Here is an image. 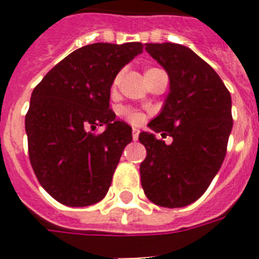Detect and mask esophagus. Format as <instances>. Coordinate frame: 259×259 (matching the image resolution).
<instances>
[{"label":"esophagus","instance_id":"esophagus-1","mask_svg":"<svg viewBox=\"0 0 259 259\" xmlns=\"http://www.w3.org/2000/svg\"><path fill=\"white\" fill-rule=\"evenodd\" d=\"M138 136H140V130H138L137 127H134V129H133V140H134V141H137Z\"/></svg>","mask_w":259,"mask_h":259}]
</instances>
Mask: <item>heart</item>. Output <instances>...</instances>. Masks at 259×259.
I'll return each instance as SVG.
<instances>
[{
    "mask_svg": "<svg viewBox=\"0 0 259 259\" xmlns=\"http://www.w3.org/2000/svg\"><path fill=\"white\" fill-rule=\"evenodd\" d=\"M152 70H154V68H150V70H148L146 72H149V71H152ZM117 82H118V78H115L114 83H117ZM125 115L127 117V119H129L130 122H133V123H138V122L142 121V114L138 113V111H136V110L126 109Z\"/></svg>",
    "mask_w": 259,
    "mask_h": 259,
    "instance_id": "obj_1",
    "label": "heart"
}]
</instances>
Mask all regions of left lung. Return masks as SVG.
I'll return each instance as SVG.
<instances>
[{
    "mask_svg": "<svg viewBox=\"0 0 259 259\" xmlns=\"http://www.w3.org/2000/svg\"><path fill=\"white\" fill-rule=\"evenodd\" d=\"M169 78V94L150 130L140 133L146 158L140 165L141 185L154 204L177 208L196 201L221 169L233 129L231 95L219 75L181 44H145Z\"/></svg>",
    "mask_w": 259,
    "mask_h": 259,
    "instance_id": "obj_1",
    "label": "left lung"
}]
</instances>
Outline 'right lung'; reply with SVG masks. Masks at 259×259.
I'll return each mask as SVG.
<instances>
[{"label": "right lung", "instance_id": "add662e5", "mask_svg": "<svg viewBox=\"0 0 259 259\" xmlns=\"http://www.w3.org/2000/svg\"><path fill=\"white\" fill-rule=\"evenodd\" d=\"M141 42H95L74 51L34 87L25 115L29 160L41 187L62 204L86 207L106 196L132 127L110 110L117 74ZM105 125L101 135L91 133Z\"/></svg>", "mask_w": 259, "mask_h": 259}]
</instances>
